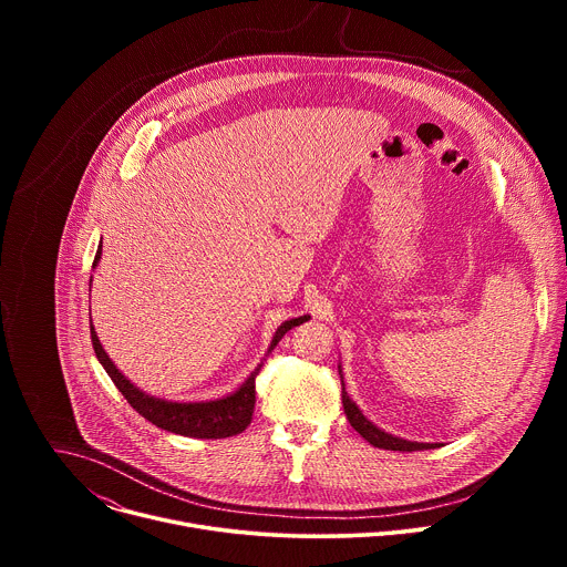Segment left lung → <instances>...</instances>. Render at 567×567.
Segmentation results:
<instances>
[{
    "label": "left lung",
    "instance_id": "obj_1",
    "mask_svg": "<svg viewBox=\"0 0 567 567\" xmlns=\"http://www.w3.org/2000/svg\"><path fill=\"white\" fill-rule=\"evenodd\" d=\"M343 409H346V415H348V422L352 424V429H354L361 437H365L372 446H377V449H388V451H422V449H433V444L409 442V440H401V437L388 435V433H383L381 429H377L370 420L363 417V413L359 411L357 403L348 396L346 385H343Z\"/></svg>",
    "mask_w": 567,
    "mask_h": 567
}]
</instances>
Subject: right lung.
Listing matches in <instances>:
<instances>
[{"label":"right lung","mask_w":567,"mask_h":567,"mask_svg":"<svg viewBox=\"0 0 567 567\" xmlns=\"http://www.w3.org/2000/svg\"><path fill=\"white\" fill-rule=\"evenodd\" d=\"M101 249L96 251L94 258V267L101 260ZM92 282V280H90ZM309 316H300V318H291L285 320L282 326L278 328V332L274 334L271 348L269 352L278 346V341L300 322H305ZM92 328V346L94 352L99 357V361L103 363V368L107 370V374L112 377L114 385L121 390V394L127 399L130 406L145 417L147 422H152L154 426L177 433V435H186V437H197V440H221V437H230L245 431L251 420H254V409H256V377L260 372L262 365L256 368V372H251V377L239 385V390H235L233 394L224 396V399H215V401H188V403H177V401H166V399H156L150 396L145 392H141L134 383H130L112 363V359L107 357V352L103 350L94 326Z\"/></svg>","instance_id":"right-lung-1"}]
</instances>
